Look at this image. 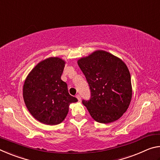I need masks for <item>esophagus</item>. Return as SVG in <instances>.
<instances>
[{
	"instance_id": "esophagus-1",
	"label": "esophagus",
	"mask_w": 160,
	"mask_h": 160,
	"mask_svg": "<svg viewBox=\"0 0 160 160\" xmlns=\"http://www.w3.org/2000/svg\"><path fill=\"white\" fill-rule=\"evenodd\" d=\"M76 97H77V99H78V101H80V100H81V97H80V94H77V95H76Z\"/></svg>"
}]
</instances>
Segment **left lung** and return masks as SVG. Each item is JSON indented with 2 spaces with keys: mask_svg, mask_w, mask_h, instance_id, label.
Here are the masks:
<instances>
[{
  "mask_svg": "<svg viewBox=\"0 0 160 160\" xmlns=\"http://www.w3.org/2000/svg\"><path fill=\"white\" fill-rule=\"evenodd\" d=\"M90 85L91 99L82 100L94 121L112 123L120 118L132 98L131 78L126 63L106 51L97 50L78 59Z\"/></svg>",
  "mask_w": 160,
  "mask_h": 160,
  "instance_id": "8db88e82",
  "label": "left lung"
}]
</instances>
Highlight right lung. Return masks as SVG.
<instances>
[{
  "mask_svg": "<svg viewBox=\"0 0 160 160\" xmlns=\"http://www.w3.org/2000/svg\"><path fill=\"white\" fill-rule=\"evenodd\" d=\"M66 61L49 57L37 63L27 76L23 99L29 113L46 125L61 123L77 98L70 95L67 84L61 79Z\"/></svg>",
  "mask_w": 160,
  "mask_h": 160,
  "instance_id": "right-lung-1",
  "label": "right lung"
}]
</instances>
